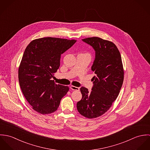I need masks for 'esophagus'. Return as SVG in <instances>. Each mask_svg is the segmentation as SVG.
Returning a JSON list of instances; mask_svg holds the SVG:
<instances>
[{
	"label": "esophagus",
	"mask_w": 150,
	"mask_h": 150,
	"mask_svg": "<svg viewBox=\"0 0 150 150\" xmlns=\"http://www.w3.org/2000/svg\"><path fill=\"white\" fill-rule=\"evenodd\" d=\"M70 88L71 89L74 90V91H79V88L75 86H70Z\"/></svg>",
	"instance_id": "esophagus-1"
}]
</instances>
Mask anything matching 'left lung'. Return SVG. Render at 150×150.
<instances>
[{"label":"left lung","instance_id":"8db88e82","mask_svg":"<svg viewBox=\"0 0 150 150\" xmlns=\"http://www.w3.org/2000/svg\"><path fill=\"white\" fill-rule=\"evenodd\" d=\"M82 40L95 51L91 67L95 76L92 79L91 91L81 87L82 99L77 103V108L84 117L94 118L105 114L118 97L123 84L124 69L120 52L114 43L97 37Z\"/></svg>","mask_w":150,"mask_h":150}]
</instances>
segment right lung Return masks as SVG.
Masks as SVG:
<instances>
[{
  "label": "right lung",
  "instance_id": "add662e5",
  "mask_svg": "<svg viewBox=\"0 0 150 150\" xmlns=\"http://www.w3.org/2000/svg\"><path fill=\"white\" fill-rule=\"evenodd\" d=\"M76 40L43 38L26 47L18 69L22 92L33 110L42 114L55 111L68 92L67 86L57 84L52 78L60 66L61 54Z\"/></svg>",
  "mask_w": 150,
  "mask_h": 150
}]
</instances>
